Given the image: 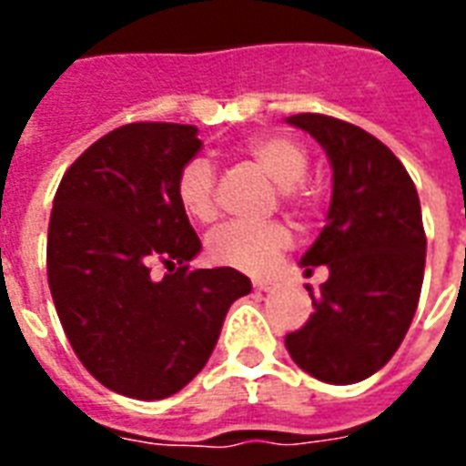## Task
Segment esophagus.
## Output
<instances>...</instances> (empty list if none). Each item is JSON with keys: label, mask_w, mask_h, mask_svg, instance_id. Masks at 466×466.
<instances>
[{"label": "esophagus", "mask_w": 466, "mask_h": 466, "mask_svg": "<svg viewBox=\"0 0 466 466\" xmlns=\"http://www.w3.org/2000/svg\"><path fill=\"white\" fill-rule=\"evenodd\" d=\"M252 287H254V292H269V289H272V284L267 282V279H254Z\"/></svg>", "instance_id": "obj_1"}]
</instances>
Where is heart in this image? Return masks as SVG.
Listing matches in <instances>:
<instances>
[{
  "label": "heart",
  "mask_w": 466,
  "mask_h": 466,
  "mask_svg": "<svg viewBox=\"0 0 466 466\" xmlns=\"http://www.w3.org/2000/svg\"><path fill=\"white\" fill-rule=\"evenodd\" d=\"M242 157L277 182L279 202L297 217H307L314 207V187L307 179L309 154L302 142L287 134H259L242 147ZM177 199L194 222L217 219V174L207 159H192L177 177ZM292 247V232L282 222H229L214 229L207 239V254L214 264L262 274L284 249Z\"/></svg>",
  "instance_id": "obj_1"
}]
</instances>
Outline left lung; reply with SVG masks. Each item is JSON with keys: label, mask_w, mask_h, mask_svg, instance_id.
<instances>
[{"label": "left lung", "mask_w": 466, "mask_h": 466, "mask_svg": "<svg viewBox=\"0 0 466 466\" xmlns=\"http://www.w3.org/2000/svg\"><path fill=\"white\" fill-rule=\"evenodd\" d=\"M322 144L334 172L327 227L302 267L327 264L314 314L287 334L292 360L329 384H354L400 350L417 312L427 237L417 187L387 144L327 115L287 116Z\"/></svg>", "instance_id": "8db88e82"}]
</instances>
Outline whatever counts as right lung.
<instances>
[{"label":"right lung","instance_id":"right-lung-1","mask_svg":"<svg viewBox=\"0 0 466 466\" xmlns=\"http://www.w3.org/2000/svg\"><path fill=\"white\" fill-rule=\"evenodd\" d=\"M192 124L134 122L96 139L62 177L46 237L59 322L86 371L134 400H164L202 371L234 299L232 267L189 269L202 242L177 199L199 152ZM170 269L162 280L151 264Z\"/></svg>","mask_w":466,"mask_h":466}]
</instances>
